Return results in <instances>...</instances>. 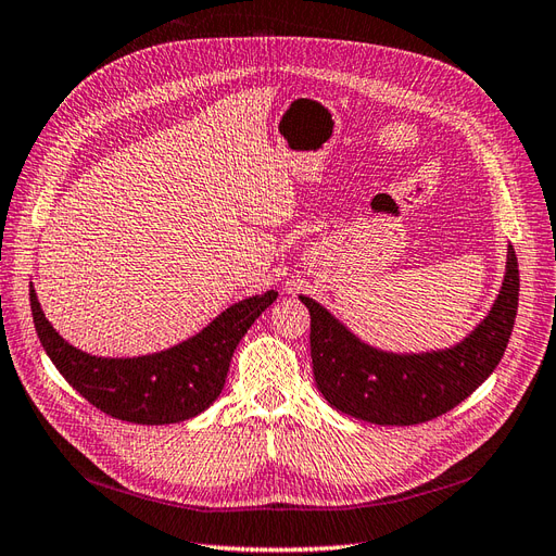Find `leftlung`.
Segmentation results:
<instances>
[{"mask_svg":"<svg viewBox=\"0 0 556 556\" xmlns=\"http://www.w3.org/2000/svg\"><path fill=\"white\" fill-rule=\"evenodd\" d=\"M519 300V267L507 247L505 275L484 319L454 346L395 354L354 336L316 300L309 309L314 382L344 415L379 426H412L445 415L496 370L510 340Z\"/></svg>","mask_w":556,"mask_h":556,"instance_id":"8db88e82","label":"left lung"}]
</instances>
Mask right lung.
<instances>
[{
	"mask_svg": "<svg viewBox=\"0 0 556 556\" xmlns=\"http://www.w3.org/2000/svg\"><path fill=\"white\" fill-rule=\"evenodd\" d=\"M277 291L251 295L220 312L193 338L163 352L109 358L70 344L46 314L29 283V305L46 354L60 375L106 415L132 424H177L198 417L224 391L230 358L251 324L273 305Z\"/></svg>",
	"mask_w": 556,
	"mask_h": 556,
	"instance_id": "obj_1",
	"label": "right lung"
}]
</instances>
